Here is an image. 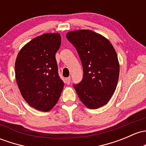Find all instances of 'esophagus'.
Returning <instances> with one entry per match:
<instances>
[{
    "label": "esophagus",
    "mask_w": 146,
    "mask_h": 146,
    "mask_svg": "<svg viewBox=\"0 0 146 146\" xmlns=\"http://www.w3.org/2000/svg\"><path fill=\"white\" fill-rule=\"evenodd\" d=\"M65 82L67 84V85H69L70 82V78L68 77V78H65Z\"/></svg>",
    "instance_id": "obj_1"
}]
</instances>
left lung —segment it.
Returning <instances> with one entry per match:
<instances>
[{"label": "left lung", "mask_w": 146, "mask_h": 146, "mask_svg": "<svg viewBox=\"0 0 146 146\" xmlns=\"http://www.w3.org/2000/svg\"><path fill=\"white\" fill-rule=\"evenodd\" d=\"M67 39L77 50L83 67V78L74 85L82 104L96 109L109 101L117 87L119 64L109 40L90 30L72 31Z\"/></svg>", "instance_id": "obj_1"}]
</instances>
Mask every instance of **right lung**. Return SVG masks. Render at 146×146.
Here are the masks:
<instances>
[{"mask_svg": "<svg viewBox=\"0 0 146 146\" xmlns=\"http://www.w3.org/2000/svg\"><path fill=\"white\" fill-rule=\"evenodd\" d=\"M59 33H47L27 42L15 61V78L21 96L35 109L47 112L59 100L64 83L58 74L55 54Z\"/></svg>", "mask_w": 146, "mask_h": 146, "instance_id": "1", "label": "right lung"}]
</instances>
